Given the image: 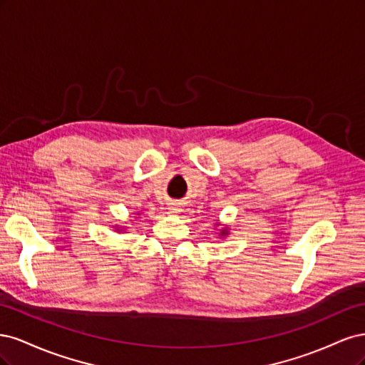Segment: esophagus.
<instances>
[{
    "label": "esophagus",
    "instance_id": "1",
    "mask_svg": "<svg viewBox=\"0 0 365 365\" xmlns=\"http://www.w3.org/2000/svg\"><path fill=\"white\" fill-rule=\"evenodd\" d=\"M169 210H170V213H173V215H180V213H181V210H182V207H181V204H180V202H172Z\"/></svg>",
    "mask_w": 365,
    "mask_h": 365
}]
</instances>
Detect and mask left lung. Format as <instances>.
Wrapping results in <instances>:
<instances>
[{
	"label": "left lung",
	"instance_id": "8db88e82",
	"mask_svg": "<svg viewBox=\"0 0 365 365\" xmlns=\"http://www.w3.org/2000/svg\"><path fill=\"white\" fill-rule=\"evenodd\" d=\"M216 225H219V222H216ZM220 237H227L228 235H230V230H228V227H224V228H220V231L217 233Z\"/></svg>",
	"mask_w": 365,
	"mask_h": 365
}]
</instances>
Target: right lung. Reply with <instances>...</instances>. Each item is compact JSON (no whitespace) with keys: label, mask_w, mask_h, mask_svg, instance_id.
Returning <instances> with one entry per match:
<instances>
[{"label":"right lung","mask_w":365,"mask_h":365,"mask_svg":"<svg viewBox=\"0 0 365 365\" xmlns=\"http://www.w3.org/2000/svg\"><path fill=\"white\" fill-rule=\"evenodd\" d=\"M125 228H126V227H117V228H115V231H120V230H125Z\"/></svg>","instance_id":"right-lung-1"}]
</instances>
